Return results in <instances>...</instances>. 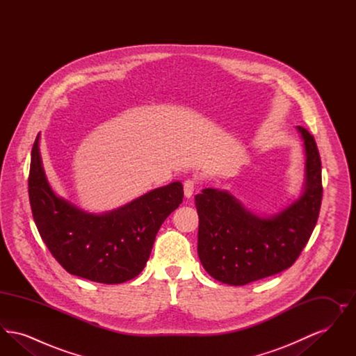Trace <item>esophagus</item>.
<instances>
[{
    "label": "esophagus",
    "mask_w": 356,
    "mask_h": 356,
    "mask_svg": "<svg viewBox=\"0 0 356 356\" xmlns=\"http://www.w3.org/2000/svg\"><path fill=\"white\" fill-rule=\"evenodd\" d=\"M195 186H196V183H195V180H192V179H188L184 181V195H186V197H192V195H193V192H195Z\"/></svg>",
    "instance_id": "esophagus-1"
}]
</instances>
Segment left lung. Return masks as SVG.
Masks as SVG:
<instances>
[{"label": "left lung", "instance_id": "obj_1", "mask_svg": "<svg viewBox=\"0 0 356 356\" xmlns=\"http://www.w3.org/2000/svg\"><path fill=\"white\" fill-rule=\"evenodd\" d=\"M305 147L302 195L272 216H259L228 191L195 196L197 254L204 270L229 286H244L289 268L309 240L322 204V163L314 136L296 127Z\"/></svg>", "mask_w": 356, "mask_h": 356}]
</instances>
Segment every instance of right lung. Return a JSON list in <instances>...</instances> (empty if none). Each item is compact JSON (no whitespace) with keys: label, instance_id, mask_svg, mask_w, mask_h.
Wrapping results in <instances>:
<instances>
[{"label":"right lung","instance_id":"right-lung-1","mask_svg":"<svg viewBox=\"0 0 356 356\" xmlns=\"http://www.w3.org/2000/svg\"><path fill=\"white\" fill-rule=\"evenodd\" d=\"M34 141L28 180L37 229L69 273L102 284H120L144 270L164 220L183 203L180 181L160 186L120 208L90 213L56 195Z\"/></svg>","mask_w":356,"mask_h":356}]
</instances>
